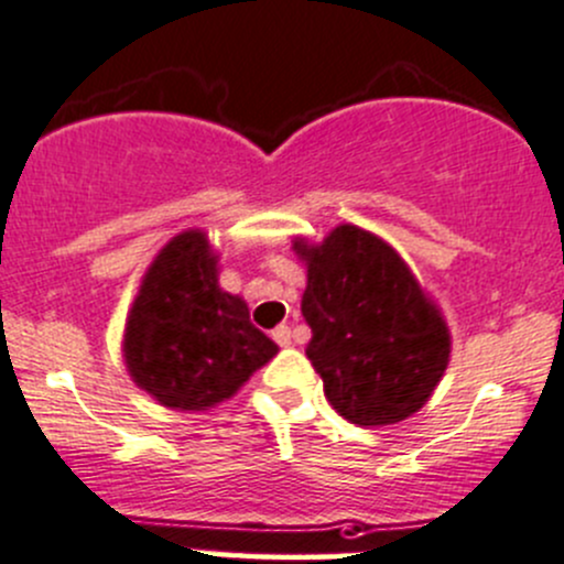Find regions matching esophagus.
Here are the masks:
<instances>
[{"label": "esophagus", "mask_w": 564, "mask_h": 564, "mask_svg": "<svg viewBox=\"0 0 564 564\" xmlns=\"http://www.w3.org/2000/svg\"><path fill=\"white\" fill-rule=\"evenodd\" d=\"M271 337L276 339V345H282V348H288L290 339H293V334H290V326H284V323H282V326H276L274 332H271Z\"/></svg>", "instance_id": "esophagus-1"}]
</instances>
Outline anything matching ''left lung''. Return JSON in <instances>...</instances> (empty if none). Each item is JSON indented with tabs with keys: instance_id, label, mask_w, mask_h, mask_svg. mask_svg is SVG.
Listing matches in <instances>:
<instances>
[{
	"instance_id": "obj_1",
	"label": "left lung",
	"mask_w": 564,
	"mask_h": 564,
	"mask_svg": "<svg viewBox=\"0 0 564 564\" xmlns=\"http://www.w3.org/2000/svg\"><path fill=\"white\" fill-rule=\"evenodd\" d=\"M293 252L306 265V356L332 409L361 427L414 416L447 370L453 337L409 263L356 225L321 243L295 238Z\"/></svg>"
}]
</instances>
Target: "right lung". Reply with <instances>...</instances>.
<instances>
[{
  "instance_id": "1",
  "label": "right lung",
  "mask_w": 564,
  "mask_h": 564,
  "mask_svg": "<svg viewBox=\"0 0 564 564\" xmlns=\"http://www.w3.org/2000/svg\"><path fill=\"white\" fill-rule=\"evenodd\" d=\"M276 350L249 321L247 301L219 288V254L205 230H183L164 243L122 332L131 381L175 411L225 403Z\"/></svg>"
}]
</instances>
